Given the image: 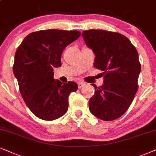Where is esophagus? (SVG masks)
Here are the masks:
<instances>
[{
    "instance_id": "1",
    "label": "esophagus",
    "mask_w": 156,
    "mask_h": 156,
    "mask_svg": "<svg viewBox=\"0 0 156 156\" xmlns=\"http://www.w3.org/2000/svg\"><path fill=\"white\" fill-rule=\"evenodd\" d=\"M85 85V83H84V82H78V87L80 88H82V87H84V86Z\"/></svg>"
}]
</instances>
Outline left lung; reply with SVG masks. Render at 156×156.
<instances>
[{"instance_id": "left-lung-1", "label": "left lung", "mask_w": 156, "mask_h": 156, "mask_svg": "<svg viewBox=\"0 0 156 156\" xmlns=\"http://www.w3.org/2000/svg\"><path fill=\"white\" fill-rule=\"evenodd\" d=\"M83 39L95 55L94 66L103 71V84L89 101L90 111L103 121L119 118L128 110L138 90L141 70L139 55L130 40L118 32L83 31Z\"/></svg>"}]
</instances>
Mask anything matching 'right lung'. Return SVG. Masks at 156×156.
Wrapping results in <instances>:
<instances>
[{
    "mask_svg": "<svg viewBox=\"0 0 156 156\" xmlns=\"http://www.w3.org/2000/svg\"><path fill=\"white\" fill-rule=\"evenodd\" d=\"M80 34L76 30H40L29 34L16 50L13 71L19 91L30 110L40 119L52 121L63 116L69 95L78 89L74 82L63 84L55 80L53 68L61 66L63 50Z\"/></svg>",
    "mask_w": 156,
    "mask_h": 156,
    "instance_id": "right-lung-1",
    "label": "right lung"
}]
</instances>
